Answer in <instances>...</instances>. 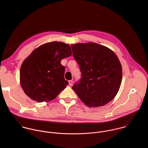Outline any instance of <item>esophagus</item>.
<instances>
[{
  "mask_svg": "<svg viewBox=\"0 0 148 148\" xmlns=\"http://www.w3.org/2000/svg\"><path fill=\"white\" fill-rule=\"evenodd\" d=\"M68 83H69V85L70 86H71V85H72V84H73V81L72 80H69Z\"/></svg>",
  "mask_w": 148,
  "mask_h": 148,
  "instance_id": "1",
  "label": "esophagus"
}]
</instances>
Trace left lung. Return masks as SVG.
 I'll list each match as a JSON object with an SVG mask.
<instances>
[{"mask_svg": "<svg viewBox=\"0 0 148 148\" xmlns=\"http://www.w3.org/2000/svg\"><path fill=\"white\" fill-rule=\"evenodd\" d=\"M71 48L82 73L72 89L89 107L106 105L116 96L121 83L122 67L117 56L94 42L72 44Z\"/></svg>", "mask_w": 148, "mask_h": 148, "instance_id": "left-lung-1", "label": "left lung"}]
</instances>
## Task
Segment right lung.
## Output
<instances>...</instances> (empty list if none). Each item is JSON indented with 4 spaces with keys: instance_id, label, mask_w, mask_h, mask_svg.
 Segmentation results:
<instances>
[{
    "instance_id": "right-lung-1",
    "label": "right lung",
    "mask_w": 148,
    "mask_h": 148,
    "mask_svg": "<svg viewBox=\"0 0 148 148\" xmlns=\"http://www.w3.org/2000/svg\"><path fill=\"white\" fill-rule=\"evenodd\" d=\"M71 55L69 44L62 42H48L35 49L21 64L20 81L24 93L40 103L56 98L69 84L61 60Z\"/></svg>"
}]
</instances>
